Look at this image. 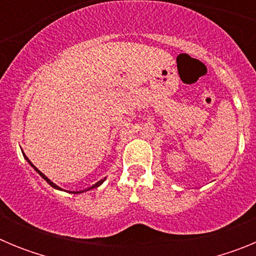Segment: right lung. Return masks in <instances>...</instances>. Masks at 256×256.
<instances>
[{
	"label": "right lung",
	"mask_w": 256,
	"mask_h": 256,
	"mask_svg": "<svg viewBox=\"0 0 256 256\" xmlns=\"http://www.w3.org/2000/svg\"><path fill=\"white\" fill-rule=\"evenodd\" d=\"M24 158H26V160H28V162H29V164H30V165H32V166H33V168H34V169H36V172H38V174H40V177L44 178V180H46V182H47V183H48L50 186H51V187H54V188H56V190H61V188H60V187H58V186H56L55 183H54V182H51V180H48V178H47V177H46V176H44V173H42V172H40V170H38V169H37V168H36L34 165L32 164V162H30V160H29V159H28V158H26V155H24ZM106 180V178H104V180H98V182H97V183H94V186H92V187H90V188H87V190H84V191H90V190H92V188H96V187L101 186V184H102V182H104V180ZM84 191H76V192H72V194H82V192H84Z\"/></svg>",
	"instance_id": "obj_1"
}]
</instances>
